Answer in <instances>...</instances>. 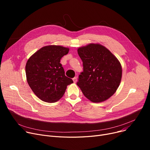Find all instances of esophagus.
Segmentation results:
<instances>
[{
    "mask_svg": "<svg viewBox=\"0 0 150 150\" xmlns=\"http://www.w3.org/2000/svg\"><path fill=\"white\" fill-rule=\"evenodd\" d=\"M73 81L74 83H76L77 81V77L75 76L74 78H73Z\"/></svg>",
    "mask_w": 150,
    "mask_h": 150,
    "instance_id": "esophagus-1",
    "label": "esophagus"
}]
</instances>
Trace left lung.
<instances>
[{"instance_id": "left-lung-1", "label": "left lung", "mask_w": 150, "mask_h": 150, "mask_svg": "<svg viewBox=\"0 0 150 150\" xmlns=\"http://www.w3.org/2000/svg\"><path fill=\"white\" fill-rule=\"evenodd\" d=\"M83 72L76 84L84 96L94 103L111 97L120 85L122 69L119 61L105 47L89 44L78 49Z\"/></svg>"}]
</instances>
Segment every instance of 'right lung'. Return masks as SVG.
<instances>
[{
  "instance_id": "right-lung-1",
  "label": "right lung",
  "mask_w": 150,
  "mask_h": 150,
  "mask_svg": "<svg viewBox=\"0 0 150 150\" xmlns=\"http://www.w3.org/2000/svg\"><path fill=\"white\" fill-rule=\"evenodd\" d=\"M69 48L60 45H47L35 52L27 61L25 73L28 85L41 100L54 103L64 95L67 85L73 80L65 75L60 63Z\"/></svg>"
}]
</instances>
